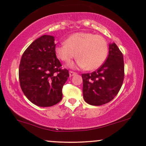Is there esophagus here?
Here are the masks:
<instances>
[{
	"label": "esophagus",
	"mask_w": 146,
	"mask_h": 146,
	"mask_svg": "<svg viewBox=\"0 0 146 146\" xmlns=\"http://www.w3.org/2000/svg\"><path fill=\"white\" fill-rule=\"evenodd\" d=\"M76 72H74L73 71H70L69 72V74H70V76H74L76 74Z\"/></svg>",
	"instance_id": "34e87169"
}]
</instances>
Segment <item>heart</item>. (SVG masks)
I'll return each mask as SVG.
<instances>
[{
    "mask_svg": "<svg viewBox=\"0 0 146 146\" xmlns=\"http://www.w3.org/2000/svg\"><path fill=\"white\" fill-rule=\"evenodd\" d=\"M108 52L109 47L104 37L87 32L72 34L66 39L65 43L55 48L59 59L68 63L77 56L78 65L88 70L101 67L107 59Z\"/></svg>",
    "mask_w": 146,
    "mask_h": 146,
    "instance_id": "b5f03b06",
    "label": "heart"
}]
</instances>
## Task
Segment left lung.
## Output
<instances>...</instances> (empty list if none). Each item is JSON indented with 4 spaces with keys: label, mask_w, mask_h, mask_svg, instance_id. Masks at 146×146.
<instances>
[{
    "label": "left lung",
    "mask_w": 146,
    "mask_h": 146,
    "mask_svg": "<svg viewBox=\"0 0 146 146\" xmlns=\"http://www.w3.org/2000/svg\"><path fill=\"white\" fill-rule=\"evenodd\" d=\"M83 98L90 105L100 106L112 101L124 79L121 52L115 43H109L107 59L101 67L90 74H82Z\"/></svg>",
    "instance_id": "1"
}]
</instances>
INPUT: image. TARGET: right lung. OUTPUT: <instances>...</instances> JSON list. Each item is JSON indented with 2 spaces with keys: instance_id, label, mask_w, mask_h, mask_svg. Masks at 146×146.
<instances>
[{
  "instance_id": "obj_1",
  "label": "right lung",
  "mask_w": 146,
  "mask_h": 146,
  "mask_svg": "<svg viewBox=\"0 0 146 146\" xmlns=\"http://www.w3.org/2000/svg\"><path fill=\"white\" fill-rule=\"evenodd\" d=\"M55 39L43 35L25 51L21 59L19 77L21 88L32 103L52 107L61 101L62 87L69 77L56 58Z\"/></svg>"
}]
</instances>
